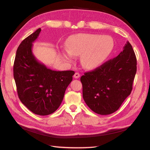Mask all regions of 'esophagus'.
I'll use <instances>...</instances> for the list:
<instances>
[{
  "label": "esophagus",
  "mask_w": 150,
  "mask_h": 150,
  "mask_svg": "<svg viewBox=\"0 0 150 150\" xmlns=\"http://www.w3.org/2000/svg\"><path fill=\"white\" fill-rule=\"evenodd\" d=\"M73 77H74V78H75V79H78L80 77V74H79V73H75Z\"/></svg>",
  "instance_id": "esophagus-1"
}]
</instances>
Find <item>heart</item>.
Wrapping results in <instances>:
<instances>
[{
	"instance_id": "b5f03b06",
	"label": "heart",
	"mask_w": 150,
	"mask_h": 150,
	"mask_svg": "<svg viewBox=\"0 0 150 150\" xmlns=\"http://www.w3.org/2000/svg\"><path fill=\"white\" fill-rule=\"evenodd\" d=\"M68 52L63 53L66 60L72 55L81 56L82 65L86 69L97 68L110 55L113 47V40L108 35L96 34H78L70 37L66 42Z\"/></svg>"
}]
</instances>
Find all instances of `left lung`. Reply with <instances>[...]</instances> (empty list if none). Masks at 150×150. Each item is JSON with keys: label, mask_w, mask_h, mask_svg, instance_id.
I'll list each match as a JSON object with an SVG mask.
<instances>
[{"label": "left lung", "mask_w": 150, "mask_h": 150, "mask_svg": "<svg viewBox=\"0 0 150 150\" xmlns=\"http://www.w3.org/2000/svg\"><path fill=\"white\" fill-rule=\"evenodd\" d=\"M136 71V56L128 41L119 55L81 77L86 104L98 114L114 113L131 93Z\"/></svg>", "instance_id": "obj_1"}]
</instances>
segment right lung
Returning <instances> with one entry per match:
<instances>
[{"mask_svg": "<svg viewBox=\"0 0 150 150\" xmlns=\"http://www.w3.org/2000/svg\"><path fill=\"white\" fill-rule=\"evenodd\" d=\"M40 31L39 28L18 47L13 77L22 103L35 114L47 115L60 106L75 72L53 71L35 59L32 53L33 42Z\"/></svg>", "mask_w": 150, "mask_h": 150, "instance_id": "1", "label": "right lung"}]
</instances>
